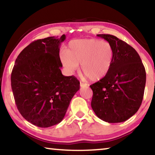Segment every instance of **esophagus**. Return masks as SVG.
<instances>
[{
	"mask_svg": "<svg viewBox=\"0 0 155 155\" xmlns=\"http://www.w3.org/2000/svg\"><path fill=\"white\" fill-rule=\"evenodd\" d=\"M80 86L81 87H86V86H87V83H83V82H81V81L80 82Z\"/></svg>",
	"mask_w": 155,
	"mask_h": 155,
	"instance_id": "1",
	"label": "esophagus"
}]
</instances>
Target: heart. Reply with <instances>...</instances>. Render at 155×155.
Masks as SVG:
<instances>
[{"label":"heart","instance_id":"heart-1","mask_svg":"<svg viewBox=\"0 0 155 155\" xmlns=\"http://www.w3.org/2000/svg\"><path fill=\"white\" fill-rule=\"evenodd\" d=\"M63 65L70 74L78 70L81 64L83 72L92 81L101 79L109 72L114 58L112 45L99 39H78L70 41L67 51L60 55Z\"/></svg>","mask_w":155,"mask_h":155}]
</instances>
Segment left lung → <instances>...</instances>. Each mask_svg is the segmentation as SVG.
<instances>
[{
	"label": "left lung",
	"mask_w": 155,
	"mask_h": 155,
	"mask_svg": "<svg viewBox=\"0 0 155 155\" xmlns=\"http://www.w3.org/2000/svg\"><path fill=\"white\" fill-rule=\"evenodd\" d=\"M112 45L114 58L105 77L90 85L91 106L96 115L108 123L126 121L136 113L143 98L146 73L137 51L110 34H97Z\"/></svg>",
	"instance_id": "left-lung-1"
}]
</instances>
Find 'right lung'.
Masks as SVG:
<instances>
[{
  "label": "right lung",
  "mask_w": 155,
  "mask_h": 155,
  "mask_svg": "<svg viewBox=\"0 0 155 155\" xmlns=\"http://www.w3.org/2000/svg\"><path fill=\"white\" fill-rule=\"evenodd\" d=\"M60 38L48 37L31 43L19 54L11 74V85L19 112L41 127L59 124L71 99L79 90L74 76L65 77L61 68Z\"/></svg>",
  "instance_id": "right-lung-1"
}]
</instances>
